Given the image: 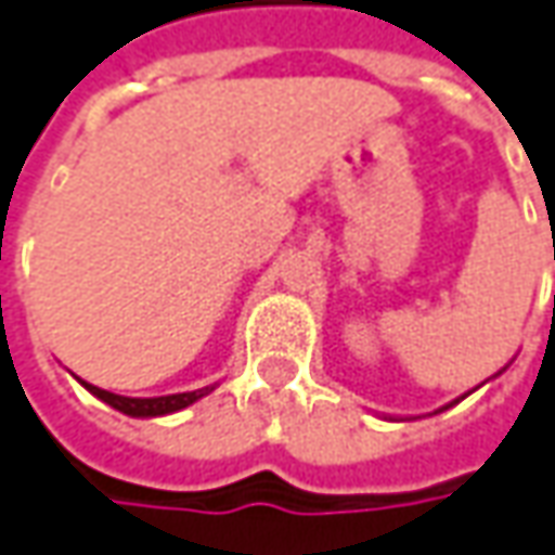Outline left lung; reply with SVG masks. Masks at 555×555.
Listing matches in <instances>:
<instances>
[{
  "label": "left lung",
  "instance_id": "obj_1",
  "mask_svg": "<svg viewBox=\"0 0 555 555\" xmlns=\"http://www.w3.org/2000/svg\"><path fill=\"white\" fill-rule=\"evenodd\" d=\"M463 398H466V395H463ZM463 398L450 400V403H447V406H441V410H435V413H444V410H450V406H453V403H460V400H463Z\"/></svg>",
  "mask_w": 555,
  "mask_h": 555
}]
</instances>
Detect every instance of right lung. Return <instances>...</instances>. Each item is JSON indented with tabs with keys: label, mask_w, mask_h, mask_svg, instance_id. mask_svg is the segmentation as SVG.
Segmentation results:
<instances>
[{
	"label": "right lung",
	"mask_w": 555,
	"mask_h": 555,
	"mask_svg": "<svg viewBox=\"0 0 555 555\" xmlns=\"http://www.w3.org/2000/svg\"><path fill=\"white\" fill-rule=\"evenodd\" d=\"M89 395H95L99 400H105L108 406L133 416V420H152V416H167V413H180L185 406H192L195 400H202L205 395H210L214 388H198V391H182V395H164V398H124V395H114V391H105V388H95L80 378Z\"/></svg>",
	"instance_id": "obj_1"
}]
</instances>
